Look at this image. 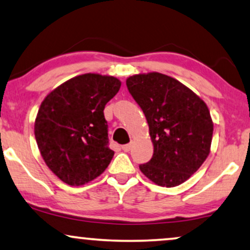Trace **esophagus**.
Masks as SVG:
<instances>
[{
	"instance_id": "34e87169",
	"label": "esophagus",
	"mask_w": 250,
	"mask_h": 250,
	"mask_svg": "<svg viewBox=\"0 0 250 250\" xmlns=\"http://www.w3.org/2000/svg\"><path fill=\"white\" fill-rule=\"evenodd\" d=\"M122 149L124 151H126V153H127V151H129L131 150V145H124V146H122Z\"/></svg>"
}]
</instances>
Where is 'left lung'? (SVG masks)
<instances>
[{"label":"left lung","mask_w":250,"mask_h":250,"mask_svg":"<svg viewBox=\"0 0 250 250\" xmlns=\"http://www.w3.org/2000/svg\"><path fill=\"white\" fill-rule=\"evenodd\" d=\"M144 111L154 145L141 172L158 186L176 187L189 179L210 154L213 123L206 102L172 77L139 73L126 79Z\"/></svg>","instance_id":"left-lung-1"}]
</instances>
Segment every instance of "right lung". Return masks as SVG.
Listing matches in <instances>:
<instances>
[{"mask_svg": "<svg viewBox=\"0 0 250 250\" xmlns=\"http://www.w3.org/2000/svg\"><path fill=\"white\" fill-rule=\"evenodd\" d=\"M121 80L80 74L51 90L34 123L39 150L51 172L70 186H82L104 172L115 151L108 147L104 106Z\"/></svg>", "mask_w": 250, "mask_h": 250, "instance_id": "right-lung-1", "label": "right lung"}]
</instances>
